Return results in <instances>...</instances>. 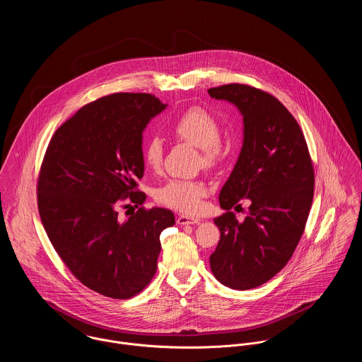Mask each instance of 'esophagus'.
<instances>
[{
    "instance_id": "obj_1",
    "label": "esophagus",
    "mask_w": 362,
    "mask_h": 362,
    "mask_svg": "<svg viewBox=\"0 0 362 362\" xmlns=\"http://www.w3.org/2000/svg\"><path fill=\"white\" fill-rule=\"evenodd\" d=\"M199 221V218H195V217H189L187 214H180L177 217V223L184 226V224H197Z\"/></svg>"
}]
</instances>
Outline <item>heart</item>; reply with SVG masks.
Returning a JSON list of instances; mask_svg holds the SVG:
<instances>
[{
    "instance_id": "1",
    "label": "heart",
    "mask_w": 362,
    "mask_h": 362,
    "mask_svg": "<svg viewBox=\"0 0 362 362\" xmlns=\"http://www.w3.org/2000/svg\"><path fill=\"white\" fill-rule=\"evenodd\" d=\"M171 134L184 142L199 148L201 158L206 168H213L223 157L220 141V125L217 119L201 107H192L182 112L170 127ZM164 148L158 138H152L144 149L145 164L157 170L163 163ZM209 192L206 182L202 180L171 178L156 189V201L164 206L182 213H197L202 207V201Z\"/></svg>"
}]
</instances>
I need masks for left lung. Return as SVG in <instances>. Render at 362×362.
<instances>
[{
	"instance_id": "8db88e82",
	"label": "left lung",
	"mask_w": 362,
	"mask_h": 362,
	"mask_svg": "<svg viewBox=\"0 0 362 362\" xmlns=\"http://www.w3.org/2000/svg\"><path fill=\"white\" fill-rule=\"evenodd\" d=\"M235 104L244 117V144L218 201L214 218L220 241L210 255L214 277L234 290L262 286L291 259L308 220L315 174L305 136L293 114L274 96L250 85L207 90ZM247 199L244 221L230 209Z\"/></svg>"
}]
</instances>
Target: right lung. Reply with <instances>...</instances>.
I'll use <instances>...</instances> for the list:
<instances>
[{"mask_svg": "<svg viewBox=\"0 0 362 362\" xmlns=\"http://www.w3.org/2000/svg\"><path fill=\"white\" fill-rule=\"evenodd\" d=\"M167 104L114 93L83 105L52 135L37 180V207L58 257L88 288L115 300L153 279L171 210L141 206L142 132ZM139 207L121 222L119 206Z\"/></svg>", "mask_w": 362, "mask_h": 362, "instance_id": "right-lung-1", "label": "right lung"}]
</instances>
